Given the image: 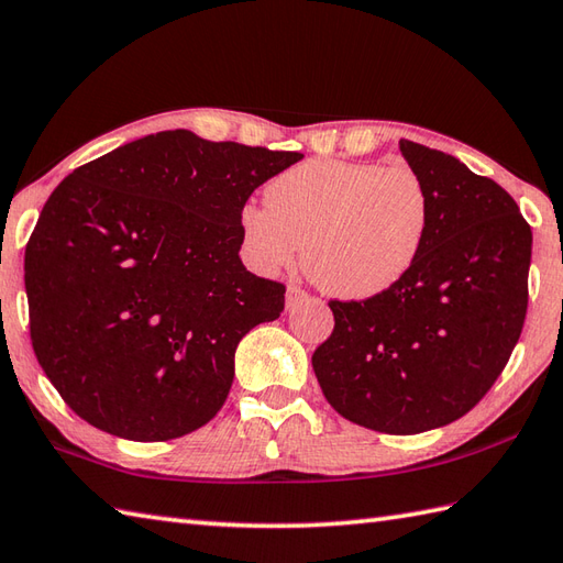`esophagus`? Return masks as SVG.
<instances>
[{"instance_id":"1","label":"esophagus","mask_w":563,"mask_h":563,"mask_svg":"<svg viewBox=\"0 0 563 563\" xmlns=\"http://www.w3.org/2000/svg\"><path fill=\"white\" fill-rule=\"evenodd\" d=\"M307 297V292L300 288V285H288V292H285V305L288 309H292L297 302H302Z\"/></svg>"}]
</instances>
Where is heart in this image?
<instances>
[{
    "label": "heart",
    "instance_id": "b5f03b06",
    "mask_svg": "<svg viewBox=\"0 0 563 563\" xmlns=\"http://www.w3.org/2000/svg\"><path fill=\"white\" fill-rule=\"evenodd\" d=\"M433 220V202L411 166L309 159L263 190V208L239 214L244 254L261 273L302 266L339 300H373L416 266Z\"/></svg>",
    "mask_w": 563,
    "mask_h": 563
}]
</instances>
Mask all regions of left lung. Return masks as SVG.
<instances>
[{"label": "left lung", "instance_id": "obj_1", "mask_svg": "<svg viewBox=\"0 0 563 563\" xmlns=\"http://www.w3.org/2000/svg\"><path fill=\"white\" fill-rule=\"evenodd\" d=\"M433 202L426 246L389 292L331 300L312 355L327 401L389 435L457 421L504 373L528 312L532 230L518 202L452 154L399 140Z\"/></svg>", "mask_w": 563, "mask_h": 563}]
</instances>
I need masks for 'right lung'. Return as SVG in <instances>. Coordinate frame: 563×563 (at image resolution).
<instances>
[{"instance_id": "add662e5", "label": "right lung", "mask_w": 563, "mask_h": 563, "mask_svg": "<svg viewBox=\"0 0 563 563\" xmlns=\"http://www.w3.org/2000/svg\"><path fill=\"white\" fill-rule=\"evenodd\" d=\"M300 159L164 130L53 190L23 278L35 357L71 411L137 442L214 418L239 341L285 307V285L239 258V214Z\"/></svg>"}]
</instances>
